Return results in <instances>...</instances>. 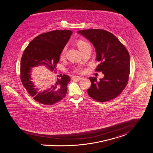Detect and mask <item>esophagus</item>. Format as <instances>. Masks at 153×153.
<instances>
[{"instance_id": "obj_1", "label": "esophagus", "mask_w": 153, "mask_h": 153, "mask_svg": "<svg viewBox=\"0 0 153 153\" xmlns=\"http://www.w3.org/2000/svg\"><path fill=\"white\" fill-rule=\"evenodd\" d=\"M82 78L81 77H79V76H74L72 78V80H76V81H80L81 80Z\"/></svg>"}]
</instances>
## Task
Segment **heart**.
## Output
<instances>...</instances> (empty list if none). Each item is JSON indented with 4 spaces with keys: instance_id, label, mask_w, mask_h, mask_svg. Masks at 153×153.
<instances>
[{
    "instance_id": "b5f03b06",
    "label": "heart",
    "mask_w": 153,
    "mask_h": 153,
    "mask_svg": "<svg viewBox=\"0 0 153 153\" xmlns=\"http://www.w3.org/2000/svg\"><path fill=\"white\" fill-rule=\"evenodd\" d=\"M76 45L78 47V48L80 50V51L82 52V51H83L88 46H90V44L88 42H85V41H83V40H79L78 41L76 42ZM65 53H66V48H64L61 53V55H60V57L61 58H64V56H65ZM75 71L78 72H82V70L81 67H78V68H76L75 69Z\"/></svg>"
}]
</instances>
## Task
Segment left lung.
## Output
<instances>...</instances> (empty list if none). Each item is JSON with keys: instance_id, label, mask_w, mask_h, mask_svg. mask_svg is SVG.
Returning <instances> with one entry per match:
<instances>
[{"instance_id": "8db88e82", "label": "left lung", "mask_w": 153, "mask_h": 153, "mask_svg": "<svg viewBox=\"0 0 153 153\" xmlns=\"http://www.w3.org/2000/svg\"><path fill=\"white\" fill-rule=\"evenodd\" d=\"M82 35L94 45L97 59L100 62L96 71L104 74L97 81L90 77L91 86L87 92L94 100L104 102L119 96L125 88L130 74V56L123 44L111 33L100 29L80 30Z\"/></svg>"}]
</instances>
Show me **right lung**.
I'll use <instances>...</instances> for the list:
<instances>
[{"label": "right lung", "instance_id": "1", "mask_svg": "<svg viewBox=\"0 0 153 153\" xmlns=\"http://www.w3.org/2000/svg\"><path fill=\"white\" fill-rule=\"evenodd\" d=\"M71 30H54L39 35L29 43L21 58L20 79L29 95L45 105H52L66 96L70 77L60 74L53 81L50 88L45 91L35 88L31 81L30 70L33 67L44 65L55 71L59 56L68 42Z\"/></svg>", "mask_w": 153, "mask_h": 153}]
</instances>
